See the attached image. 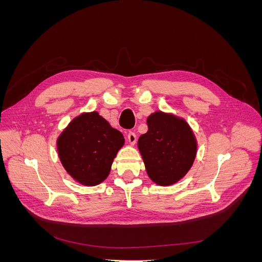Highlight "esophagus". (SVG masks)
Masks as SVG:
<instances>
[{
  "instance_id": "esophagus-1",
  "label": "esophagus",
  "mask_w": 262,
  "mask_h": 262,
  "mask_svg": "<svg viewBox=\"0 0 262 262\" xmlns=\"http://www.w3.org/2000/svg\"><path fill=\"white\" fill-rule=\"evenodd\" d=\"M128 141H129V143H130L131 145L136 144V142H137V136H136V133L129 132V133H128Z\"/></svg>"
}]
</instances>
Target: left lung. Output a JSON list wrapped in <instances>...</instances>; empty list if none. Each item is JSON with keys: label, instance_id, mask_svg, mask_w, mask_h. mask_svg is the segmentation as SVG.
I'll list each match as a JSON object with an SVG mask.
<instances>
[{"label": "left lung", "instance_id": "1", "mask_svg": "<svg viewBox=\"0 0 262 262\" xmlns=\"http://www.w3.org/2000/svg\"><path fill=\"white\" fill-rule=\"evenodd\" d=\"M148 130L138 147L148 177L160 186L176 184L191 168L196 140L189 124L175 115L156 112L147 117Z\"/></svg>", "mask_w": 262, "mask_h": 262}]
</instances>
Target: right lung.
Masks as SVG:
<instances>
[{"mask_svg":"<svg viewBox=\"0 0 262 262\" xmlns=\"http://www.w3.org/2000/svg\"><path fill=\"white\" fill-rule=\"evenodd\" d=\"M123 144L122 133L97 112L74 118L57 140L63 167L74 180L89 187L99 185L108 177Z\"/></svg>","mask_w":262,"mask_h":262,"instance_id":"right-lung-1","label":"right lung"}]
</instances>
